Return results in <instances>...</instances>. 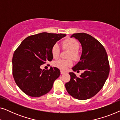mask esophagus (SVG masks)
Here are the masks:
<instances>
[{
  "label": "esophagus",
  "instance_id": "34e87169",
  "mask_svg": "<svg viewBox=\"0 0 120 120\" xmlns=\"http://www.w3.org/2000/svg\"><path fill=\"white\" fill-rule=\"evenodd\" d=\"M64 73H65V71H62V70H60V74H64Z\"/></svg>",
  "mask_w": 120,
  "mask_h": 120
}]
</instances>
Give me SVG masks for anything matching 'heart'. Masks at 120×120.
Listing matches in <instances>:
<instances>
[{
	"instance_id": "heart-1",
	"label": "heart",
	"mask_w": 120,
	"mask_h": 120,
	"mask_svg": "<svg viewBox=\"0 0 120 120\" xmlns=\"http://www.w3.org/2000/svg\"><path fill=\"white\" fill-rule=\"evenodd\" d=\"M62 47L63 49L69 51L68 54V58H73L74 60H77L80 58V55L78 49L79 48V43L76 39L74 38L65 39L62 42ZM60 52V47L57 44H55L51 48V54L54 58H57L58 57ZM54 66L60 69L65 70L68 67L73 65V60L71 59L69 60H59L53 63Z\"/></svg>"
}]
</instances>
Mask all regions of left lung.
Wrapping results in <instances>:
<instances>
[{
  "instance_id": "1",
  "label": "left lung",
  "mask_w": 120,
  "mask_h": 120,
  "mask_svg": "<svg viewBox=\"0 0 120 120\" xmlns=\"http://www.w3.org/2000/svg\"><path fill=\"white\" fill-rule=\"evenodd\" d=\"M73 37L79 41L82 51L80 61L72 69L74 71L83 70V73L78 78L70 72V80L65 86L73 97L88 99L102 88L107 79L110 71L108 55L104 46L89 34L75 33L71 36Z\"/></svg>"
}]
</instances>
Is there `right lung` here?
<instances>
[{"instance_id": "obj_1", "label": "right lung", "mask_w": 120, "mask_h": 120, "mask_svg": "<svg viewBox=\"0 0 120 120\" xmlns=\"http://www.w3.org/2000/svg\"><path fill=\"white\" fill-rule=\"evenodd\" d=\"M66 35L49 33L28 37L15 51L12 58V74L18 87L28 96L39 97L52 89L60 76L56 67L42 70L40 66L53 59L51 48Z\"/></svg>"}]
</instances>
